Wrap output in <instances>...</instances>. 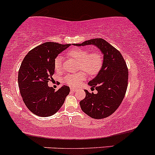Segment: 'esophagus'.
Listing matches in <instances>:
<instances>
[{
  "label": "esophagus",
  "mask_w": 155,
  "mask_h": 155,
  "mask_svg": "<svg viewBox=\"0 0 155 155\" xmlns=\"http://www.w3.org/2000/svg\"><path fill=\"white\" fill-rule=\"evenodd\" d=\"M71 91H77V89H74V88H71Z\"/></svg>",
  "instance_id": "1"
}]
</instances>
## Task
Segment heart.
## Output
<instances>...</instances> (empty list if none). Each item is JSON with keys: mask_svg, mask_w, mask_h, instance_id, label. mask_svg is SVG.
<instances>
[{"mask_svg": "<svg viewBox=\"0 0 155 155\" xmlns=\"http://www.w3.org/2000/svg\"><path fill=\"white\" fill-rule=\"evenodd\" d=\"M68 57L78 61V69H83L89 75L94 76L101 70L104 65V55L101 51H94L89 52L86 49L81 47L71 48L66 51ZM54 69L60 71L62 67V58L57 57L54 60ZM86 79V74L84 71L69 74L64 78V82L69 86L76 87Z\"/></svg>", "mask_w": 155, "mask_h": 155, "instance_id": "1", "label": "heart"}]
</instances>
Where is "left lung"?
Listing matches in <instances>:
<instances>
[{"instance_id":"1","label":"left lung","mask_w":155,"mask_h":155,"mask_svg":"<svg viewBox=\"0 0 155 155\" xmlns=\"http://www.w3.org/2000/svg\"><path fill=\"white\" fill-rule=\"evenodd\" d=\"M94 45L104 54V65L97 76L89 82L97 94L85 90L86 97L80 102L84 113L94 119L110 116L120 106L128 86L129 72L122 54L102 38L86 41L76 46Z\"/></svg>"}]
</instances>
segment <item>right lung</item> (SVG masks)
Wrapping results in <instances>:
<instances>
[{"mask_svg":"<svg viewBox=\"0 0 155 155\" xmlns=\"http://www.w3.org/2000/svg\"><path fill=\"white\" fill-rule=\"evenodd\" d=\"M69 46L46 42L31 49L24 58L18 71V84L23 101L33 114L44 117L53 115L69 94L67 86L58 91L48 86L54 73V60Z\"/></svg>","mask_w":155,"mask_h":155,"instance_id":"add662e5","label":"right lung"}]
</instances>
